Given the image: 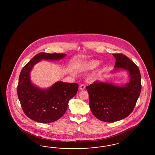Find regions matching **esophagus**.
Here are the masks:
<instances>
[{"label": "esophagus", "mask_w": 155, "mask_h": 155, "mask_svg": "<svg viewBox=\"0 0 155 155\" xmlns=\"http://www.w3.org/2000/svg\"><path fill=\"white\" fill-rule=\"evenodd\" d=\"M80 89L81 90H83L85 89V86H84V84H81V85H80Z\"/></svg>", "instance_id": "34e87169"}]
</instances>
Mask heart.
Segmentation results:
<instances>
[{"instance_id": "b5f03b06", "label": "heart", "mask_w": 155, "mask_h": 155, "mask_svg": "<svg viewBox=\"0 0 155 155\" xmlns=\"http://www.w3.org/2000/svg\"><path fill=\"white\" fill-rule=\"evenodd\" d=\"M100 64V61L97 60H90L89 61H86L84 63H82L81 65L78 67V70L81 72H84V71H92L96 68ZM101 71H98L93 76V78L96 79L99 77V75L101 74Z\"/></svg>"}]
</instances>
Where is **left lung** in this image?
Instances as JSON below:
<instances>
[{
  "label": "left lung",
  "mask_w": 155,
  "mask_h": 155,
  "mask_svg": "<svg viewBox=\"0 0 155 155\" xmlns=\"http://www.w3.org/2000/svg\"><path fill=\"white\" fill-rule=\"evenodd\" d=\"M113 55L116 61L111 73L126 71L129 81L115 84L97 81L86 87L91 112L99 120L110 123L124 119L132 112L141 89L138 67L123 54Z\"/></svg>",
  "instance_id": "1"
}]
</instances>
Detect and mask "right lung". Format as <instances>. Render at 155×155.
Here are the masks:
<instances>
[{
  "label": "right lung",
  "mask_w": 155,
  "mask_h": 155,
  "mask_svg": "<svg viewBox=\"0 0 155 155\" xmlns=\"http://www.w3.org/2000/svg\"><path fill=\"white\" fill-rule=\"evenodd\" d=\"M64 53H40L24 66L19 75L18 96L25 114L31 119L49 123L59 119L65 113L69 101L77 94L78 84L58 81L47 89L32 83L31 72L37 63L44 60L63 59Z\"/></svg>",
  "instance_id": "obj_1"
}]
</instances>
